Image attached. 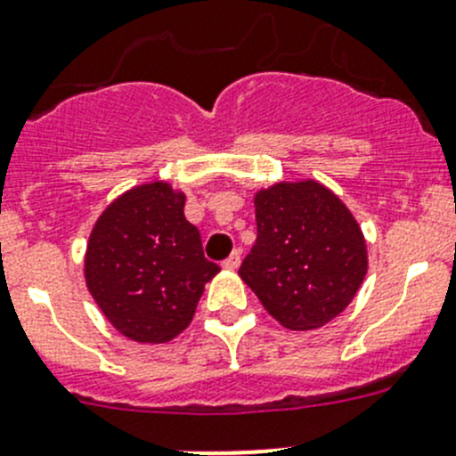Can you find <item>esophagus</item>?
<instances>
[{
  "mask_svg": "<svg viewBox=\"0 0 456 456\" xmlns=\"http://www.w3.org/2000/svg\"><path fill=\"white\" fill-rule=\"evenodd\" d=\"M240 260H242V254H240V249H236V251H232V256H229L227 260H224V263H223V267H224V269H232V272H233V269H238V267H240Z\"/></svg>",
  "mask_w": 456,
  "mask_h": 456,
  "instance_id": "esophagus-1",
  "label": "esophagus"
}]
</instances>
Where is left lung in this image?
<instances>
[{"instance_id":"1","label":"left lung","mask_w":456,"mask_h":456,"mask_svg":"<svg viewBox=\"0 0 456 456\" xmlns=\"http://www.w3.org/2000/svg\"><path fill=\"white\" fill-rule=\"evenodd\" d=\"M258 238L240 278L294 331L318 330L354 300L368 242L347 205L318 180H282L254 193Z\"/></svg>"}]
</instances>
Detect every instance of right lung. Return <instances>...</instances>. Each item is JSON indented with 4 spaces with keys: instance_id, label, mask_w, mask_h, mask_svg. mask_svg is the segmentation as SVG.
Returning <instances> with one entry per match:
<instances>
[{
    "instance_id": "right-lung-1",
    "label": "right lung",
    "mask_w": 456,
    "mask_h": 456,
    "mask_svg": "<svg viewBox=\"0 0 456 456\" xmlns=\"http://www.w3.org/2000/svg\"><path fill=\"white\" fill-rule=\"evenodd\" d=\"M184 191L165 180L110 202L91 229L84 281L106 321L135 343H169L187 330L205 285L220 272L184 218Z\"/></svg>"
}]
</instances>
